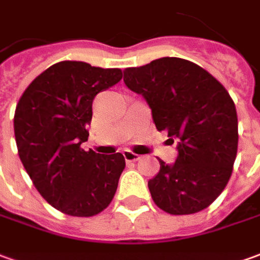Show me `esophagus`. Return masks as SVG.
<instances>
[{"label":"esophagus","mask_w":260,"mask_h":260,"mask_svg":"<svg viewBox=\"0 0 260 260\" xmlns=\"http://www.w3.org/2000/svg\"><path fill=\"white\" fill-rule=\"evenodd\" d=\"M122 155H124L125 160L126 161H136L141 159V156L136 155V153H134V152H131V150H124V153H122Z\"/></svg>","instance_id":"obj_1"}]
</instances>
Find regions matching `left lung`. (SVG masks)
I'll list each match as a JSON object with an SVG mask.
<instances>
[{
    "instance_id": "left-lung-1",
    "label": "left lung",
    "mask_w": 260,
    "mask_h": 260,
    "mask_svg": "<svg viewBox=\"0 0 260 260\" xmlns=\"http://www.w3.org/2000/svg\"><path fill=\"white\" fill-rule=\"evenodd\" d=\"M124 81L142 94L157 131L177 139L173 165L148 181L155 204L172 215L203 211L222 193L238 150L235 104L225 87L199 64L161 57L124 70Z\"/></svg>"
}]
</instances>
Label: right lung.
I'll return each instance as SVG.
<instances>
[{"mask_svg":"<svg viewBox=\"0 0 260 260\" xmlns=\"http://www.w3.org/2000/svg\"><path fill=\"white\" fill-rule=\"evenodd\" d=\"M122 79L121 69L59 61L23 91L14 115L18 155L43 199L63 214L92 217L115 196L125 169L121 153L84 150L92 100Z\"/></svg>","mask_w":260,"mask_h":260,"instance_id":"obj_1","label":"right lung"}]
</instances>
